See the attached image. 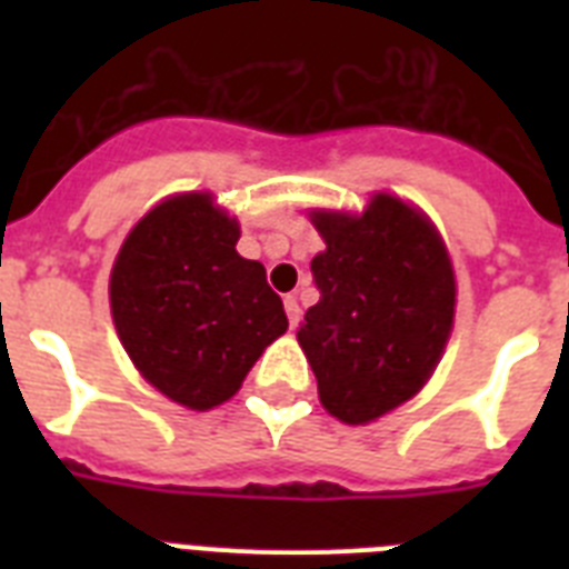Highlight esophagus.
Masks as SVG:
<instances>
[{
	"label": "esophagus",
	"instance_id": "1",
	"mask_svg": "<svg viewBox=\"0 0 569 569\" xmlns=\"http://www.w3.org/2000/svg\"><path fill=\"white\" fill-rule=\"evenodd\" d=\"M283 307H286V316H289V325L295 328V325L301 321V303H298V298H295V295H286Z\"/></svg>",
	"mask_w": 569,
	"mask_h": 569
}]
</instances>
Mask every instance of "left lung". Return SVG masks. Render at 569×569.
Returning a JSON list of instances; mask_svg holds the SVG:
<instances>
[{
    "mask_svg": "<svg viewBox=\"0 0 569 569\" xmlns=\"http://www.w3.org/2000/svg\"><path fill=\"white\" fill-rule=\"evenodd\" d=\"M328 248L312 259L319 303L298 330L319 398L348 425L413 398L440 363L455 321V271L419 209L375 194L363 214H310Z\"/></svg>",
    "mask_w": 569,
    "mask_h": 569,
    "instance_id": "8db88e82",
    "label": "left lung"
}]
</instances>
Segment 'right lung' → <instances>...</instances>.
I'll return each instance as SVG.
<instances>
[{
    "label": "right lung",
    "instance_id": "add662e5",
    "mask_svg": "<svg viewBox=\"0 0 569 569\" xmlns=\"http://www.w3.org/2000/svg\"><path fill=\"white\" fill-rule=\"evenodd\" d=\"M239 223L189 191L150 209L111 268V319L129 360L162 396L212 410L289 319L257 259L239 257Z\"/></svg>",
    "mask_w": 569,
    "mask_h": 569
}]
</instances>
